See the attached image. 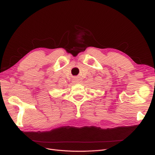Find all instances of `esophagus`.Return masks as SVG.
I'll list each match as a JSON object with an SVG mask.
<instances>
[{"label": "esophagus", "mask_w": 155, "mask_h": 155, "mask_svg": "<svg viewBox=\"0 0 155 155\" xmlns=\"http://www.w3.org/2000/svg\"><path fill=\"white\" fill-rule=\"evenodd\" d=\"M75 82H76V83H78V80H75Z\"/></svg>", "instance_id": "obj_1"}]
</instances>
